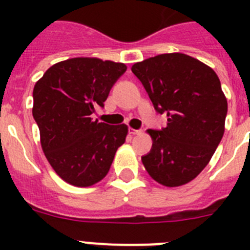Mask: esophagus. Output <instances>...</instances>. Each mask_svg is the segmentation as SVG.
Masks as SVG:
<instances>
[{
  "mask_svg": "<svg viewBox=\"0 0 250 250\" xmlns=\"http://www.w3.org/2000/svg\"><path fill=\"white\" fill-rule=\"evenodd\" d=\"M129 132L131 134V135H139V134L141 132V130H135V129H131V127H130Z\"/></svg>",
  "mask_w": 250,
  "mask_h": 250,
  "instance_id": "34e87169",
  "label": "esophagus"
}]
</instances>
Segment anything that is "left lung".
Segmentation results:
<instances>
[{
    "mask_svg": "<svg viewBox=\"0 0 250 250\" xmlns=\"http://www.w3.org/2000/svg\"><path fill=\"white\" fill-rule=\"evenodd\" d=\"M167 126L147 130L150 152L141 156L154 180L165 187L191 182L208 165L224 134L228 104L213 68L184 54H163L134 63Z\"/></svg>",
    "mask_w": 250,
    "mask_h": 250,
    "instance_id": "left-lung-1",
    "label": "left lung"
}]
</instances>
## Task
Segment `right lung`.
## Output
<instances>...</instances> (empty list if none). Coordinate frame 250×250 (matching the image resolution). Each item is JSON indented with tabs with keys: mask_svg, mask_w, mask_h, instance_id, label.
I'll return each instance as SVG.
<instances>
[{
	"mask_svg": "<svg viewBox=\"0 0 250 250\" xmlns=\"http://www.w3.org/2000/svg\"><path fill=\"white\" fill-rule=\"evenodd\" d=\"M125 71L121 62L76 57L51 66L35 85L32 115L41 146L57 175L68 184L90 187L100 182L125 143L126 125L91 119Z\"/></svg>",
	"mask_w": 250,
	"mask_h": 250,
	"instance_id": "obj_1",
	"label": "right lung"
}]
</instances>
